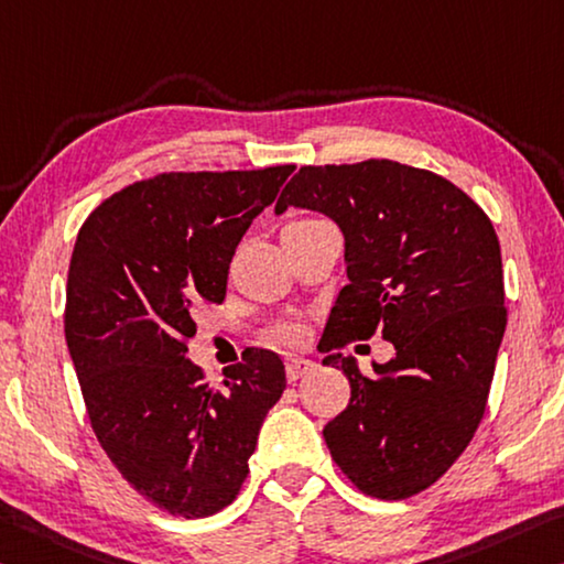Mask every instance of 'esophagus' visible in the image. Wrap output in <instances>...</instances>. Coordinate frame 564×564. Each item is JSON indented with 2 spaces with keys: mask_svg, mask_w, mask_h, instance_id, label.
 <instances>
[{
  "mask_svg": "<svg viewBox=\"0 0 564 564\" xmlns=\"http://www.w3.org/2000/svg\"><path fill=\"white\" fill-rule=\"evenodd\" d=\"M308 371H314V361L308 359H291L285 364V377H289V381H299L301 377H306Z\"/></svg>",
  "mask_w": 564,
  "mask_h": 564,
  "instance_id": "1",
  "label": "esophagus"
}]
</instances>
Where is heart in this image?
Returning <instances> with one entry per match:
<instances>
[{
    "label": "heart",
    "instance_id": "heart-1",
    "mask_svg": "<svg viewBox=\"0 0 564 564\" xmlns=\"http://www.w3.org/2000/svg\"><path fill=\"white\" fill-rule=\"evenodd\" d=\"M301 220H314V218H301ZM296 223V220H293ZM273 338L279 344H283V346H296L299 344V334H296V328H291V326H281V328H275L273 330Z\"/></svg>",
    "mask_w": 564,
    "mask_h": 564
}]
</instances>
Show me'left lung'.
Masks as SVG:
<instances>
[{
    "instance_id": "left-lung-1",
    "label": "left lung",
    "mask_w": 564,
    "mask_h": 564,
    "mask_svg": "<svg viewBox=\"0 0 564 564\" xmlns=\"http://www.w3.org/2000/svg\"><path fill=\"white\" fill-rule=\"evenodd\" d=\"M289 205L326 213L346 240L348 283L318 344L351 383L324 426L330 457L364 495L414 497L459 459L487 409L507 326L491 220L446 177L394 160L303 165L275 213ZM377 329L398 356L369 380L337 351Z\"/></svg>"
}]
</instances>
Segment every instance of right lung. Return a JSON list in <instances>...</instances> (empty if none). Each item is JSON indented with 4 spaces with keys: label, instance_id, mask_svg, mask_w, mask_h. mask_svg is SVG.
Wrapping results in <instances>:
<instances>
[{
    "label": "right lung",
    "instance_id": "obj_1",
    "mask_svg": "<svg viewBox=\"0 0 564 564\" xmlns=\"http://www.w3.org/2000/svg\"><path fill=\"white\" fill-rule=\"evenodd\" d=\"M291 173H160L97 205L75 240L65 338L89 424L120 475L185 520L234 502L285 389L265 348L228 366L220 389L185 354L195 311L226 299L240 238Z\"/></svg>",
    "mask_w": 564,
    "mask_h": 564
}]
</instances>
